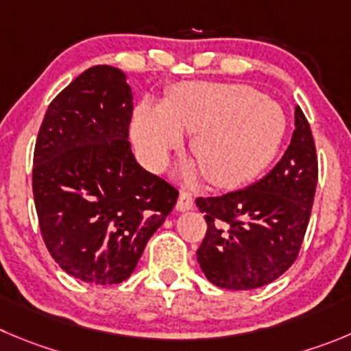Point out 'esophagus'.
<instances>
[{
  "instance_id": "esophagus-1",
  "label": "esophagus",
  "mask_w": 351,
  "mask_h": 351,
  "mask_svg": "<svg viewBox=\"0 0 351 351\" xmlns=\"http://www.w3.org/2000/svg\"><path fill=\"white\" fill-rule=\"evenodd\" d=\"M194 206V199H192L191 194H186V192H180L178 201H176V209L178 211H189Z\"/></svg>"
}]
</instances>
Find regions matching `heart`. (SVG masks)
Here are the masks:
<instances>
[{
    "mask_svg": "<svg viewBox=\"0 0 351 351\" xmlns=\"http://www.w3.org/2000/svg\"><path fill=\"white\" fill-rule=\"evenodd\" d=\"M182 131L194 133L191 150L206 180L235 189L256 178L277 156L286 114L245 84L186 83L169 93L165 106L142 101L131 124L136 149L152 169L162 168L180 147Z\"/></svg>",
    "mask_w": 351,
    "mask_h": 351,
    "instance_id": "1",
    "label": "heart"
}]
</instances>
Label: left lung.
Instances as JSON below:
<instances>
[{
  "mask_svg": "<svg viewBox=\"0 0 351 351\" xmlns=\"http://www.w3.org/2000/svg\"><path fill=\"white\" fill-rule=\"evenodd\" d=\"M317 178L312 130L296 107L289 147L267 176L242 191L195 201L208 223L197 261L209 282L245 291L280 277L300 253Z\"/></svg>",
  "mask_w": 351,
  "mask_h": 351,
  "instance_id": "obj_1",
  "label": "left lung"
}]
</instances>
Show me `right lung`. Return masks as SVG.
I'll list each match as a JSON object with an SVG mask.
<instances>
[{
  "label": "right lung",
  "instance_id": "obj_1",
  "mask_svg": "<svg viewBox=\"0 0 351 351\" xmlns=\"http://www.w3.org/2000/svg\"><path fill=\"white\" fill-rule=\"evenodd\" d=\"M128 76L95 65L48 106L34 149L39 228L62 270L90 284L126 280L178 192L136 162Z\"/></svg>",
  "mask_w": 351,
  "mask_h": 351
}]
</instances>
